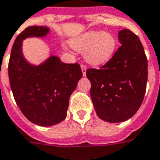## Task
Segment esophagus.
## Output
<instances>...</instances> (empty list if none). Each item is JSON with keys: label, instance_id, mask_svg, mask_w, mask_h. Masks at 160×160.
I'll use <instances>...</instances> for the list:
<instances>
[{"label": "esophagus", "instance_id": "obj_1", "mask_svg": "<svg viewBox=\"0 0 160 160\" xmlns=\"http://www.w3.org/2000/svg\"><path fill=\"white\" fill-rule=\"evenodd\" d=\"M81 70H82V74L83 76H86V72H87V67L85 65H81Z\"/></svg>", "mask_w": 160, "mask_h": 160}]
</instances>
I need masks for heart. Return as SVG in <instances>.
Masks as SVG:
<instances>
[{"instance_id": "heart-1", "label": "heart", "mask_w": 160, "mask_h": 160, "mask_svg": "<svg viewBox=\"0 0 160 160\" xmlns=\"http://www.w3.org/2000/svg\"><path fill=\"white\" fill-rule=\"evenodd\" d=\"M72 48L85 52V60L92 66L107 63L116 49V39L110 33L89 31L73 38L70 41Z\"/></svg>"}]
</instances>
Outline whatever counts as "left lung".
I'll use <instances>...</instances> for the list:
<instances>
[{
    "mask_svg": "<svg viewBox=\"0 0 160 160\" xmlns=\"http://www.w3.org/2000/svg\"><path fill=\"white\" fill-rule=\"evenodd\" d=\"M121 46L99 69L89 68L92 101L99 119L126 121L140 107L146 93L147 59L138 37L128 29L118 34Z\"/></svg>",
    "mask_w": 160,
    "mask_h": 160,
    "instance_id": "left-lung-1",
    "label": "left lung"
}]
</instances>
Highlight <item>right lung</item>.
Returning <instances> with one entry per match:
<instances>
[{
	"instance_id": "right-lung-1",
	"label": "right lung",
	"mask_w": 160,
	"mask_h": 160,
	"mask_svg": "<svg viewBox=\"0 0 160 160\" xmlns=\"http://www.w3.org/2000/svg\"><path fill=\"white\" fill-rule=\"evenodd\" d=\"M49 31L42 26H32L22 31L14 41L8 63L15 102L27 119L41 127H51L66 119L69 98L82 77L78 63L66 64L54 55L38 66L24 58L23 40L45 37Z\"/></svg>"
}]
</instances>
